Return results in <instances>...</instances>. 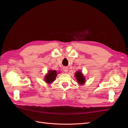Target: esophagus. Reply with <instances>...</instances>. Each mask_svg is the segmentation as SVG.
Masks as SVG:
<instances>
[{"instance_id":"esophagus-1","label":"esophagus","mask_w":128,"mask_h":128,"mask_svg":"<svg viewBox=\"0 0 128 128\" xmlns=\"http://www.w3.org/2000/svg\"><path fill=\"white\" fill-rule=\"evenodd\" d=\"M64 71L65 72H68V68L67 67H64Z\"/></svg>"}]
</instances>
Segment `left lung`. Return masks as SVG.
I'll list each match as a JSON object with an SVG mask.
<instances>
[{
	"mask_svg": "<svg viewBox=\"0 0 128 128\" xmlns=\"http://www.w3.org/2000/svg\"><path fill=\"white\" fill-rule=\"evenodd\" d=\"M75 76L76 77V80L77 81V83H78L80 85H83V84L85 83L86 82V78L83 75L82 72L80 71H78L76 72Z\"/></svg>",
	"mask_w": 128,
	"mask_h": 128,
	"instance_id": "left-lung-1",
	"label": "left lung"
}]
</instances>
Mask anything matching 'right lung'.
<instances>
[{"mask_svg":"<svg viewBox=\"0 0 128 128\" xmlns=\"http://www.w3.org/2000/svg\"><path fill=\"white\" fill-rule=\"evenodd\" d=\"M57 76L56 71L53 70H50L48 72L47 74L46 75L44 80L47 83H51L55 80Z\"/></svg>","mask_w":128,"mask_h":128,"instance_id":"obj_1","label":"right lung"}]
</instances>
